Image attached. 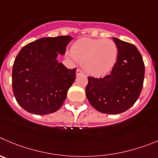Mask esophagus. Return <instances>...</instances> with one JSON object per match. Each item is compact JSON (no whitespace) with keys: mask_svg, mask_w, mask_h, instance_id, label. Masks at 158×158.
I'll list each match as a JSON object with an SVG mask.
<instances>
[{"mask_svg":"<svg viewBox=\"0 0 158 158\" xmlns=\"http://www.w3.org/2000/svg\"><path fill=\"white\" fill-rule=\"evenodd\" d=\"M76 74L77 75H81V74H83V71H82L81 70H80V69H77Z\"/></svg>","mask_w":158,"mask_h":158,"instance_id":"obj_1","label":"esophagus"}]
</instances>
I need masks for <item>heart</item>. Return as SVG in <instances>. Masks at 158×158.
<instances>
[{
  "label": "heart",
  "instance_id": "1",
  "mask_svg": "<svg viewBox=\"0 0 158 158\" xmlns=\"http://www.w3.org/2000/svg\"><path fill=\"white\" fill-rule=\"evenodd\" d=\"M117 46L112 40L81 38L71 47V53L82 62L85 71L96 77L107 74L113 67L117 57Z\"/></svg>",
  "mask_w": 158,
  "mask_h": 158
}]
</instances>
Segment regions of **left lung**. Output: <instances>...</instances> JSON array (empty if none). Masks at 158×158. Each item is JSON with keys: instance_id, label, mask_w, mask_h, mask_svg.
<instances>
[{"instance_id": "left-lung-1", "label": "left lung", "mask_w": 158, "mask_h": 158, "mask_svg": "<svg viewBox=\"0 0 158 158\" xmlns=\"http://www.w3.org/2000/svg\"><path fill=\"white\" fill-rule=\"evenodd\" d=\"M118 49L116 62L110 74L103 78L88 77L86 97L94 109L115 115L134 105L143 84V60L134 45L112 37Z\"/></svg>"}]
</instances>
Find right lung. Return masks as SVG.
<instances>
[{"instance_id":"right-lung-1","label":"right lung","mask_w":158,"mask_h":158,"mask_svg":"<svg viewBox=\"0 0 158 158\" xmlns=\"http://www.w3.org/2000/svg\"><path fill=\"white\" fill-rule=\"evenodd\" d=\"M73 40L70 35L46 37L24 46L15 60L12 88L19 106L31 114L57 111L76 78V68L67 69L57 60Z\"/></svg>"}]
</instances>
